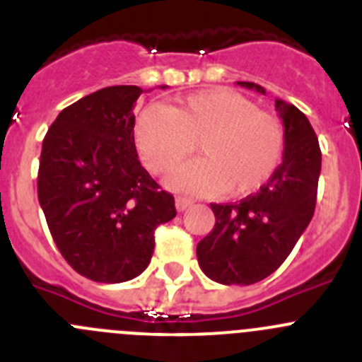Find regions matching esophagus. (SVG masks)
Here are the masks:
<instances>
[{
	"label": "esophagus",
	"instance_id": "34e87169",
	"mask_svg": "<svg viewBox=\"0 0 362 362\" xmlns=\"http://www.w3.org/2000/svg\"><path fill=\"white\" fill-rule=\"evenodd\" d=\"M192 203H194V201L188 199V197H183V196L175 197V209H177V212H183V210H187Z\"/></svg>",
	"mask_w": 362,
	"mask_h": 362
}]
</instances>
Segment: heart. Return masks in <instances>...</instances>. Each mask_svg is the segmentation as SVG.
<instances>
[{
  "label": "heart",
  "instance_id": "heart-1",
  "mask_svg": "<svg viewBox=\"0 0 362 362\" xmlns=\"http://www.w3.org/2000/svg\"><path fill=\"white\" fill-rule=\"evenodd\" d=\"M136 145L156 174H168L194 152L204 158L188 163L170 177V187L188 194L250 196L270 181L284 152L279 117L257 110L238 92L212 88L179 99L174 108L148 105L136 119Z\"/></svg>",
  "mask_w": 362,
  "mask_h": 362
}]
</instances>
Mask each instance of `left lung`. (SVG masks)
I'll return each instance as SVG.
<instances>
[{
    "instance_id": "obj_1",
    "label": "left lung",
    "mask_w": 362,
    "mask_h": 362,
    "mask_svg": "<svg viewBox=\"0 0 362 362\" xmlns=\"http://www.w3.org/2000/svg\"><path fill=\"white\" fill-rule=\"evenodd\" d=\"M267 94L261 85L238 81ZM284 127L283 163L257 194L241 203L210 204L216 225L197 243L204 276L221 284H254L283 264L313 217L321 174V148L308 117L276 99Z\"/></svg>"
}]
</instances>
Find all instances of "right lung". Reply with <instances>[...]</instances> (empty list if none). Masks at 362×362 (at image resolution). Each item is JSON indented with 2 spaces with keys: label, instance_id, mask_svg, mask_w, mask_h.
<instances>
[{
  "label": "right lung",
  "instance_id": "right-lung-1",
  "mask_svg": "<svg viewBox=\"0 0 362 362\" xmlns=\"http://www.w3.org/2000/svg\"><path fill=\"white\" fill-rule=\"evenodd\" d=\"M166 88V86H161ZM143 88L107 86L63 108L43 139L37 199L66 263L95 283H124L148 267L153 230L175 217L137 158L134 107Z\"/></svg>",
  "mask_w": 362,
  "mask_h": 362
}]
</instances>
